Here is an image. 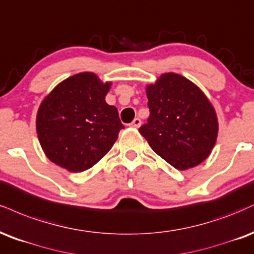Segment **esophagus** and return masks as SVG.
<instances>
[{
	"label": "esophagus",
	"instance_id": "esophagus-1",
	"mask_svg": "<svg viewBox=\"0 0 254 254\" xmlns=\"http://www.w3.org/2000/svg\"><path fill=\"white\" fill-rule=\"evenodd\" d=\"M141 126V120H140L139 118H135L134 120L132 121V124H130V127H134V128H139Z\"/></svg>",
	"mask_w": 254,
	"mask_h": 254
}]
</instances>
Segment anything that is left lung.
<instances>
[{
  "label": "left lung",
  "instance_id": "obj_1",
  "mask_svg": "<svg viewBox=\"0 0 254 254\" xmlns=\"http://www.w3.org/2000/svg\"><path fill=\"white\" fill-rule=\"evenodd\" d=\"M150 116L139 132L170 165L201 164L215 145L216 113L198 86L177 73H164L146 89Z\"/></svg>",
  "mask_w": 254,
  "mask_h": 254
}]
</instances>
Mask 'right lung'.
<instances>
[{
    "instance_id": "1",
    "label": "right lung",
    "mask_w": 254,
    "mask_h": 254,
    "mask_svg": "<svg viewBox=\"0 0 254 254\" xmlns=\"http://www.w3.org/2000/svg\"><path fill=\"white\" fill-rule=\"evenodd\" d=\"M110 83L82 72L63 80L41 102L37 133L47 158L71 172L94 166L125 128L118 109L106 102Z\"/></svg>"
}]
</instances>
